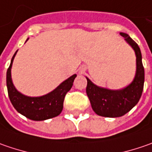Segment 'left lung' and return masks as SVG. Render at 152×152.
<instances>
[{"label": "left lung", "instance_id": "left-lung-1", "mask_svg": "<svg viewBox=\"0 0 152 152\" xmlns=\"http://www.w3.org/2000/svg\"><path fill=\"white\" fill-rule=\"evenodd\" d=\"M120 34L135 51L137 69L134 81L121 91H111L98 87L86 78V93L92 109L97 115L107 118H118L129 113L140 101L144 88L145 70L140 47L129 34L125 33Z\"/></svg>", "mask_w": 152, "mask_h": 152}]
</instances>
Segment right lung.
Returning a JSON list of instances; mask_svg holds the SVG:
<instances>
[{
	"label": "right lung",
	"mask_w": 152,
	"mask_h": 152,
	"mask_svg": "<svg viewBox=\"0 0 152 152\" xmlns=\"http://www.w3.org/2000/svg\"><path fill=\"white\" fill-rule=\"evenodd\" d=\"M15 54L12 58L11 64L7 72V86L8 96L14 108L22 115L34 121H43L55 118L61 113L63 102L68 91L73 86L76 74H73L62 82L56 89L50 93L40 97H28L22 95L15 89L11 78V68Z\"/></svg>",
	"instance_id": "right-lung-1"
}]
</instances>
